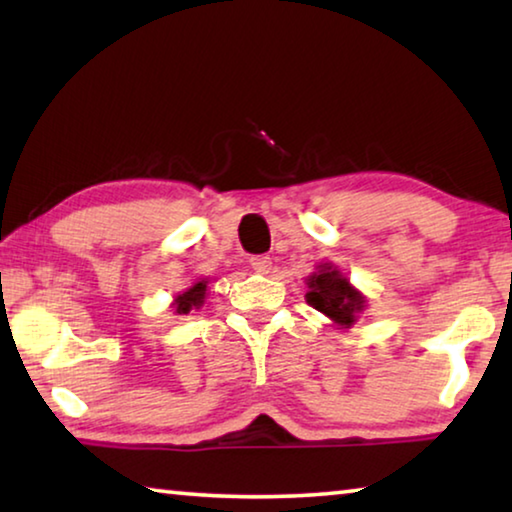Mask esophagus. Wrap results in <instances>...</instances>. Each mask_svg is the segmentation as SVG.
Listing matches in <instances>:
<instances>
[{
  "mask_svg": "<svg viewBox=\"0 0 512 512\" xmlns=\"http://www.w3.org/2000/svg\"><path fill=\"white\" fill-rule=\"evenodd\" d=\"M250 268L257 273H268V268H271V257L268 255H255L250 257Z\"/></svg>",
  "mask_w": 512,
  "mask_h": 512,
  "instance_id": "esophagus-1",
  "label": "esophagus"
}]
</instances>
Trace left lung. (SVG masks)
<instances>
[{"instance_id":"obj_1","label":"left lung","mask_w":512,"mask_h":512,"mask_svg":"<svg viewBox=\"0 0 512 512\" xmlns=\"http://www.w3.org/2000/svg\"><path fill=\"white\" fill-rule=\"evenodd\" d=\"M307 302L339 325H352L354 316L366 305L361 293L354 291L350 282L329 264L320 266V271L309 277Z\"/></svg>"}]
</instances>
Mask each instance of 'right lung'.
I'll return each instance as SVG.
<instances>
[{
    "label": "right lung",
    "instance_id": "1",
    "mask_svg": "<svg viewBox=\"0 0 512 512\" xmlns=\"http://www.w3.org/2000/svg\"><path fill=\"white\" fill-rule=\"evenodd\" d=\"M205 298V280L196 282L192 289H187L185 293H180L176 298V311L178 314H189L194 307H201Z\"/></svg>",
    "mask_w": 512,
    "mask_h": 512
}]
</instances>
